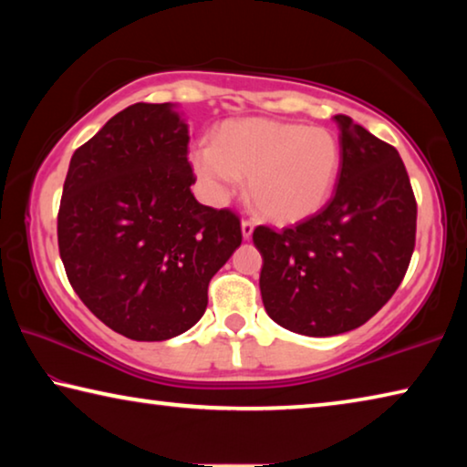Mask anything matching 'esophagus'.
Wrapping results in <instances>:
<instances>
[{
	"label": "esophagus",
	"instance_id": "1",
	"mask_svg": "<svg viewBox=\"0 0 467 467\" xmlns=\"http://www.w3.org/2000/svg\"><path fill=\"white\" fill-rule=\"evenodd\" d=\"M253 228H255V224H253L251 220H243V223H241L243 239H251V234H253Z\"/></svg>",
	"mask_w": 467,
	"mask_h": 467
}]
</instances>
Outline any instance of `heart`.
<instances>
[{"label": "heart", "mask_w": 467, "mask_h": 467, "mask_svg": "<svg viewBox=\"0 0 467 467\" xmlns=\"http://www.w3.org/2000/svg\"><path fill=\"white\" fill-rule=\"evenodd\" d=\"M339 162V141L329 130L274 119L226 121L214 146L192 152L195 172L216 200L249 177L253 208L278 224L317 214L334 193Z\"/></svg>", "instance_id": "heart-1"}]
</instances>
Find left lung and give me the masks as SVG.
Here are the masks:
<instances>
[{
	"instance_id": "1",
	"label": "left lung",
	"mask_w": 467,
	"mask_h": 467,
	"mask_svg": "<svg viewBox=\"0 0 467 467\" xmlns=\"http://www.w3.org/2000/svg\"><path fill=\"white\" fill-rule=\"evenodd\" d=\"M334 197L295 226H257L259 288L278 326L327 337L357 329L393 296L416 244V197L398 150L336 115Z\"/></svg>"
}]
</instances>
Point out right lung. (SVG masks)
I'll return each mask as SVG.
<instances>
[{"mask_svg": "<svg viewBox=\"0 0 467 467\" xmlns=\"http://www.w3.org/2000/svg\"><path fill=\"white\" fill-rule=\"evenodd\" d=\"M189 130L171 102H136L69 162L57 214L67 280L117 334L162 342L193 327L243 241L233 210L192 193Z\"/></svg>", "mask_w": 467, "mask_h": 467, "instance_id": "1", "label": "right lung"}]
</instances>
